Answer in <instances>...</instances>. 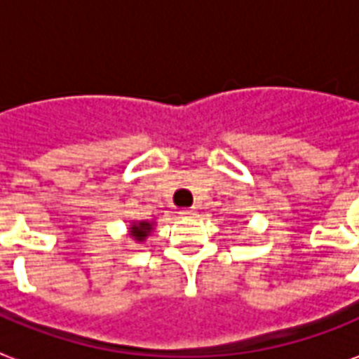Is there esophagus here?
Segmentation results:
<instances>
[{
    "label": "esophagus",
    "instance_id": "esophagus-1",
    "mask_svg": "<svg viewBox=\"0 0 359 359\" xmlns=\"http://www.w3.org/2000/svg\"><path fill=\"white\" fill-rule=\"evenodd\" d=\"M180 217H196V207L180 209Z\"/></svg>",
    "mask_w": 359,
    "mask_h": 359
}]
</instances>
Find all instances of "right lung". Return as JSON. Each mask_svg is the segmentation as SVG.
<instances>
[{"label":"right lung","mask_w":359,"mask_h":359,"mask_svg":"<svg viewBox=\"0 0 359 359\" xmlns=\"http://www.w3.org/2000/svg\"><path fill=\"white\" fill-rule=\"evenodd\" d=\"M146 232H150V224H148V222H139L137 226H133V236H135L137 240H142L146 236Z\"/></svg>","instance_id":"obj_1"}]
</instances>
